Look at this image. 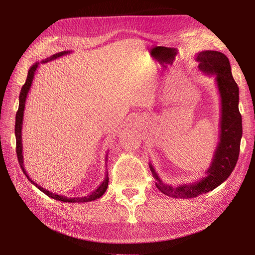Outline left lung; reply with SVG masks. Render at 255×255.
I'll return each instance as SVG.
<instances>
[{
  "instance_id": "1",
  "label": "left lung",
  "mask_w": 255,
  "mask_h": 255,
  "mask_svg": "<svg viewBox=\"0 0 255 255\" xmlns=\"http://www.w3.org/2000/svg\"><path fill=\"white\" fill-rule=\"evenodd\" d=\"M195 60L198 69L207 75L215 76L220 96L219 140L205 177L196 182L173 187L163 183L150 162L156 187L172 198H193L210 192L221 185L233 172L240 153L242 138V116L239 112V87L232 74L231 64L224 53L216 50L198 52Z\"/></svg>"
}]
</instances>
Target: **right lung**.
<instances>
[{"mask_svg":"<svg viewBox=\"0 0 255 255\" xmlns=\"http://www.w3.org/2000/svg\"><path fill=\"white\" fill-rule=\"evenodd\" d=\"M71 51L69 50H66V51H61L58 53H55V55H52L50 58L45 59L44 61H42L41 63H46L52 60H56L62 56L65 55H68ZM39 67V62H36L31 68L28 71V76H26L25 79V83L21 88L20 94H19V105H18V111L16 113V117H15V137H16V154H17V159H18V163L21 167V170L23 171L24 176L30 180V182L32 184H34L37 188L42 191L43 193H45L47 196H49L50 198L53 199H57L60 200V202H64V203H87V202H92V200H95L99 197H101L106 189H107V186H109V173L107 171L105 172V178L102 181V183L97 187V188L94 190L93 192H91L88 195H84V196H78V197H68V196H65V195H60V194H55L52 193L46 189H44L43 187L39 186L37 183H35L28 175V172L25 171L24 165H23V155H22V135H21V130H22V123H23V112H24V107H25V101H26V97H28V94L29 91L32 87V83H33V79H34V75L36 73V70L38 69ZM107 160V153L105 156V161ZM106 163V162H105Z\"/></svg>","mask_w":255,"mask_h":255,"instance_id":"right-lung-1","label":"right lung"}]
</instances>
